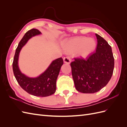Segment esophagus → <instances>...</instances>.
Listing matches in <instances>:
<instances>
[{
	"instance_id": "esophagus-1",
	"label": "esophagus",
	"mask_w": 127,
	"mask_h": 127,
	"mask_svg": "<svg viewBox=\"0 0 127 127\" xmlns=\"http://www.w3.org/2000/svg\"><path fill=\"white\" fill-rule=\"evenodd\" d=\"M64 63H66L69 64L71 63V59L69 57H66L64 58Z\"/></svg>"
}]
</instances>
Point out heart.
<instances>
[{"mask_svg": "<svg viewBox=\"0 0 127 127\" xmlns=\"http://www.w3.org/2000/svg\"><path fill=\"white\" fill-rule=\"evenodd\" d=\"M63 48L69 53H75L80 58H86L95 49L96 42L91 37H75L65 42Z\"/></svg>", "mask_w": 127, "mask_h": 127, "instance_id": "b5f03b06", "label": "heart"}]
</instances>
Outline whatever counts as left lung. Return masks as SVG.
<instances>
[{
	"mask_svg": "<svg viewBox=\"0 0 127 127\" xmlns=\"http://www.w3.org/2000/svg\"><path fill=\"white\" fill-rule=\"evenodd\" d=\"M96 52L86 59L75 58L71 63V72L76 90L83 93H94L106 85L112 76L114 59L112 48L97 34Z\"/></svg>",
	"mask_w": 127,
	"mask_h": 127,
	"instance_id": "8db88e82",
	"label": "left lung"
}]
</instances>
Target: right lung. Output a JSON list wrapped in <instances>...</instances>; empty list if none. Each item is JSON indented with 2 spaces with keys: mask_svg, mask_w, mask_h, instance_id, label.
Returning <instances> with one entry per match:
<instances>
[{
  "mask_svg": "<svg viewBox=\"0 0 127 127\" xmlns=\"http://www.w3.org/2000/svg\"><path fill=\"white\" fill-rule=\"evenodd\" d=\"M41 34L40 31L35 29L30 30L25 34L16 50L13 63V70L15 78L24 91L36 96L46 97L55 93L56 81L64 64L63 59L59 58L52 61L47 69L35 78L29 77L23 74L18 67L19 55L23 47L31 38Z\"/></svg>",
  "mask_w": 127,
  "mask_h": 127,
  "instance_id": "1",
  "label": "right lung"
}]
</instances>
